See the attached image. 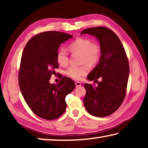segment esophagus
<instances>
[{
  "mask_svg": "<svg viewBox=\"0 0 148 148\" xmlns=\"http://www.w3.org/2000/svg\"><path fill=\"white\" fill-rule=\"evenodd\" d=\"M75 84H76V86L77 87H79V86L82 85L81 82H76V83H75Z\"/></svg>",
  "mask_w": 148,
  "mask_h": 148,
  "instance_id": "34e87169",
  "label": "esophagus"
}]
</instances>
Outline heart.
<instances>
[{
  "mask_svg": "<svg viewBox=\"0 0 148 148\" xmlns=\"http://www.w3.org/2000/svg\"><path fill=\"white\" fill-rule=\"evenodd\" d=\"M69 48L72 53H80V62L84 63L79 66H71L66 71V74L75 79H79L88 72L87 64H96L101 56V48L98 44L92 42L86 38H78L69 44ZM69 53L64 48L59 49L57 54V61L62 66L69 63Z\"/></svg>",
  "mask_w": 148,
  "mask_h": 148,
  "instance_id": "1",
  "label": "heart"
}]
</instances>
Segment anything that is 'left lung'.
<instances>
[{
	"mask_svg": "<svg viewBox=\"0 0 148 148\" xmlns=\"http://www.w3.org/2000/svg\"><path fill=\"white\" fill-rule=\"evenodd\" d=\"M84 34L96 37L101 48L98 64L87 76L89 81H97L99 77L101 81L97 87L84 84L86 94L84 104L92 116L106 117L116 112L125 99L129 76L128 59L118 36L110 29L89 28L80 34Z\"/></svg>",
	"mask_w": 148,
	"mask_h": 148,
	"instance_id": "left-lung-1",
	"label": "left lung"
}]
</instances>
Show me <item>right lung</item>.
Instances as JSON below:
<instances>
[{"label":"right lung","instance_id":"add662e5","mask_svg":"<svg viewBox=\"0 0 148 148\" xmlns=\"http://www.w3.org/2000/svg\"><path fill=\"white\" fill-rule=\"evenodd\" d=\"M72 35L47 31L35 35L27 42L21 56L19 86L25 101L36 116L53 120L64 113L65 97L76 87L74 82L62 77L58 84L49 79L59 68L57 54L61 44Z\"/></svg>","mask_w":148,"mask_h":148}]
</instances>
